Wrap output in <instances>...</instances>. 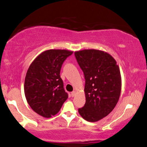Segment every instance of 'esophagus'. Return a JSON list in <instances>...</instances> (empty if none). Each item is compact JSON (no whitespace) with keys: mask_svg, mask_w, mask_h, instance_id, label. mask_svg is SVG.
Segmentation results:
<instances>
[{"mask_svg":"<svg viewBox=\"0 0 147 147\" xmlns=\"http://www.w3.org/2000/svg\"><path fill=\"white\" fill-rule=\"evenodd\" d=\"M76 94V91H74L71 92V96H75Z\"/></svg>","mask_w":147,"mask_h":147,"instance_id":"esophagus-1","label":"esophagus"}]
</instances>
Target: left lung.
Listing matches in <instances>:
<instances>
[{
	"mask_svg": "<svg viewBox=\"0 0 147 147\" xmlns=\"http://www.w3.org/2000/svg\"><path fill=\"white\" fill-rule=\"evenodd\" d=\"M74 54L85 79L86 102L78 112L85 120L95 122L108 116L118 102L120 71L114 58L105 51L85 49Z\"/></svg>",
	"mask_w": 147,
	"mask_h": 147,
	"instance_id": "left-lung-1",
	"label": "left lung"
}]
</instances>
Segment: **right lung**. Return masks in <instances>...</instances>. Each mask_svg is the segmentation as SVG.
<instances>
[{"mask_svg":"<svg viewBox=\"0 0 147 147\" xmlns=\"http://www.w3.org/2000/svg\"><path fill=\"white\" fill-rule=\"evenodd\" d=\"M72 53L65 49L45 51L35 58L28 69L25 96L33 111L44 118L57 114L68 97L60 73L63 62Z\"/></svg>","mask_w":147,"mask_h":147,"instance_id":"right-lung-1","label":"right lung"}]
</instances>
